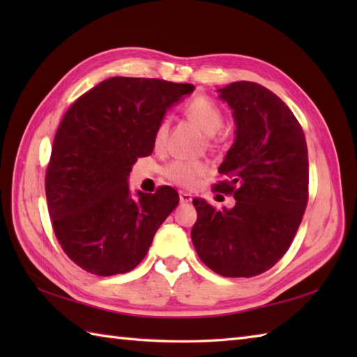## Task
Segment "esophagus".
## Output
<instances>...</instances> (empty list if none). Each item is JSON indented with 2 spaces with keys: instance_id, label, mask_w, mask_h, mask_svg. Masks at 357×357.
I'll return each mask as SVG.
<instances>
[{
  "instance_id": "esophagus-1",
  "label": "esophagus",
  "mask_w": 357,
  "mask_h": 357,
  "mask_svg": "<svg viewBox=\"0 0 357 357\" xmlns=\"http://www.w3.org/2000/svg\"><path fill=\"white\" fill-rule=\"evenodd\" d=\"M192 195L190 193H187V192H179V202L181 204H188V202H192Z\"/></svg>"
}]
</instances>
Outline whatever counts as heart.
Masks as SVG:
<instances>
[{
  "label": "heart",
  "mask_w": 357,
  "mask_h": 357,
  "mask_svg": "<svg viewBox=\"0 0 357 357\" xmlns=\"http://www.w3.org/2000/svg\"><path fill=\"white\" fill-rule=\"evenodd\" d=\"M185 116L198 126L206 135H215L221 130L224 124V113L218 105L208 100L207 96H196L184 107ZM169 135V121H159L153 132V147L155 150H162ZM208 169L202 162L188 161H173L165 169V178L170 183L184 188H193L199 183V179L206 176Z\"/></svg>",
  "instance_id": "b5f03b06"
}]
</instances>
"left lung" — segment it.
I'll return each mask as SVG.
<instances>
[{
	"instance_id": "1",
	"label": "left lung",
	"mask_w": 357,
	"mask_h": 357,
	"mask_svg": "<svg viewBox=\"0 0 357 357\" xmlns=\"http://www.w3.org/2000/svg\"><path fill=\"white\" fill-rule=\"evenodd\" d=\"M233 110L236 139L219 173L229 179L215 192L236 206L218 210L193 199L196 253L225 278H252L270 270L290 248L308 202L305 135L287 104L252 81L219 89Z\"/></svg>"
}]
</instances>
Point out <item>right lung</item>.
<instances>
[{"mask_svg":"<svg viewBox=\"0 0 357 357\" xmlns=\"http://www.w3.org/2000/svg\"><path fill=\"white\" fill-rule=\"evenodd\" d=\"M193 84L109 78L75 101L59 123L45 170L53 231L70 259L92 275L133 270L179 195L162 185L132 198L127 178L153 150L165 110Z\"/></svg>","mask_w":357,"mask_h":357,"instance_id":"right-lung-1","label":"right lung"}]
</instances>
